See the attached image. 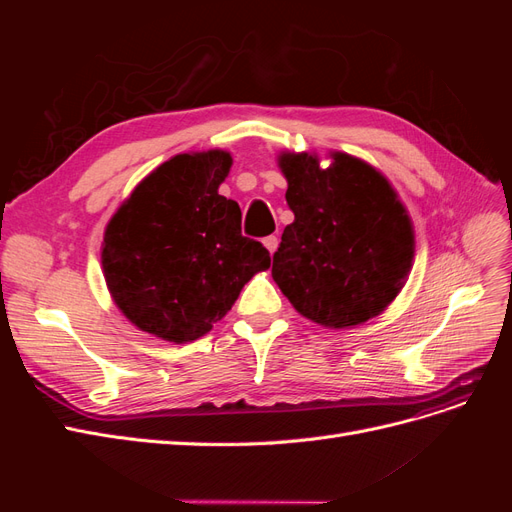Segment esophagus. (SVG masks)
<instances>
[{"label":"esophagus","instance_id":"34e87169","mask_svg":"<svg viewBox=\"0 0 512 512\" xmlns=\"http://www.w3.org/2000/svg\"><path fill=\"white\" fill-rule=\"evenodd\" d=\"M262 243H265V247H267V250L273 254L275 250H277V237H265V239H262Z\"/></svg>","mask_w":512,"mask_h":512}]
</instances>
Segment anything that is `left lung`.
I'll return each instance as SVG.
<instances>
[{
    "label": "left lung",
    "mask_w": 512,
    "mask_h": 512,
    "mask_svg": "<svg viewBox=\"0 0 512 512\" xmlns=\"http://www.w3.org/2000/svg\"><path fill=\"white\" fill-rule=\"evenodd\" d=\"M282 153L284 228L271 275L292 307L329 329H350L382 314L404 288L414 258V230L391 183L374 166L331 153Z\"/></svg>",
    "instance_id": "left-lung-1"
}]
</instances>
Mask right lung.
I'll return each mask as SVG.
<instances>
[{"label": "right lung", "mask_w": 512, "mask_h": 512, "mask_svg": "<svg viewBox=\"0 0 512 512\" xmlns=\"http://www.w3.org/2000/svg\"><path fill=\"white\" fill-rule=\"evenodd\" d=\"M230 166L222 149L179 153L138 183L108 222L104 280L141 331L194 342L271 267L267 247L241 235L239 205L218 194Z\"/></svg>", "instance_id": "add662e5"}]
</instances>
